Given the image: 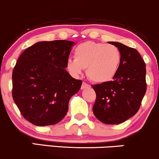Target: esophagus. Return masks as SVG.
Instances as JSON below:
<instances>
[{
	"mask_svg": "<svg viewBox=\"0 0 159 159\" xmlns=\"http://www.w3.org/2000/svg\"><path fill=\"white\" fill-rule=\"evenodd\" d=\"M89 87H90V85H89V84H87V83H85V82H83V84H82L81 89H84L89 88Z\"/></svg>",
	"mask_w": 159,
	"mask_h": 159,
	"instance_id": "obj_1",
	"label": "esophagus"
}]
</instances>
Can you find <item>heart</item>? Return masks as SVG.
Masks as SVG:
<instances>
[{
    "label": "heart",
    "mask_w": 159,
    "mask_h": 159,
    "mask_svg": "<svg viewBox=\"0 0 159 159\" xmlns=\"http://www.w3.org/2000/svg\"><path fill=\"white\" fill-rule=\"evenodd\" d=\"M122 54L116 46L93 41L80 43L74 50V58L67 60V68L73 75L86 74L92 81L103 83L110 81L118 72Z\"/></svg>",
    "instance_id": "1"
}]
</instances>
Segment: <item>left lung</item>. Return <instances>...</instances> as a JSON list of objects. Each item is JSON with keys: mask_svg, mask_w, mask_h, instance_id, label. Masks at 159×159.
I'll use <instances>...</instances> for the list:
<instances>
[{"mask_svg": "<svg viewBox=\"0 0 159 159\" xmlns=\"http://www.w3.org/2000/svg\"><path fill=\"white\" fill-rule=\"evenodd\" d=\"M122 61L112 81L92 85L96 93L93 113L104 124L124 122L137 113L147 91L146 65L137 49L118 42Z\"/></svg>", "mask_w": 159, "mask_h": 159, "instance_id": "obj_1", "label": "left lung"}]
</instances>
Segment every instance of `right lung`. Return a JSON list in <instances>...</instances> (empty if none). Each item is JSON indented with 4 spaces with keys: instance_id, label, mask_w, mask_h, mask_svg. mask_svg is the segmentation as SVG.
Instances as JSON below:
<instances>
[{
    "instance_id": "obj_1",
    "label": "right lung",
    "mask_w": 159,
    "mask_h": 159,
    "mask_svg": "<svg viewBox=\"0 0 159 159\" xmlns=\"http://www.w3.org/2000/svg\"><path fill=\"white\" fill-rule=\"evenodd\" d=\"M68 40L42 41L26 49L12 71V98L26 120L37 126L59 122L83 81L66 70Z\"/></svg>"
}]
</instances>
